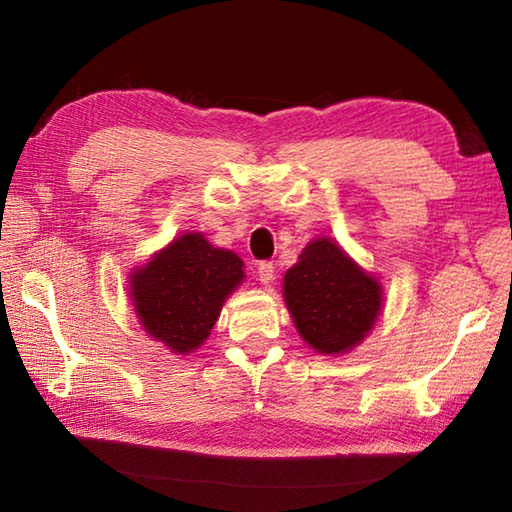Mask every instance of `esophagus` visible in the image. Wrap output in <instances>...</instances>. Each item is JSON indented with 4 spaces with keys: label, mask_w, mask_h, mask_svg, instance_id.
Masks as SVG:
<instances>
[{
    "label": "esophagus",
    "mask_w": 512,
    "mask_h": 512,
    "mask_svg": "<svg viewBox=\"0 0 512 512\" xmlns=\"http://www.w3.org/2000/svg\"><path fill=\"white\" fill-rule=\"evenodd\" d=\"M257 277H259V281H262L264 286H268V284H273V279H275V264L273 262H262L257 266Z\"/></svg>",
    "instance_id": "obj_1"
}]
</instances>
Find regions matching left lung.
<instances>
[{
    "instance_id": "1",
    "label": "left lung",
    "mask_w": 512,
    "mask_h": 512,
    "mask_svg": "<svg viewBox=\"0 0 512 512\" xmlns=\"http://www.w3.org/2000/svg\"><path fill=\"white\" fill-rule=\"evenodd\" d=\"M284 299L301 339L319 354H343L361 343L383 310V288L330 237L301 250L284 275Z\"/></svg>"
}]
</instances>
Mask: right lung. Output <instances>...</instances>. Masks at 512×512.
<instances>
[{"mask_svg": "<svg viewBox=\"0 0 512 512\" xmlns=\"http://www.w3.org/2000/svg\"><path fill=\"white\" fill-rule=\"evenodd\" d=\"M244 262L202 233H184L129 275V297L143 330L173 354L209 339L226 297L242 284Z\"/></svg>", "mask_w": 512, "mask_h": 512, "instance_id": "right-lung-1", "label": "right lung"}]
</instances>
